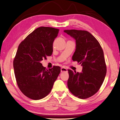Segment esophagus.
<instances>
[{"mask_svg": "<svg viewBox=\"0 0 120 120\" xmlns=\"http://www.w3.org/2000/svg\"><path fill=\"white\" fill-rule=\"evenodd\" d=\"M60 71H61V72H68V70L66 69V68H60Z\"/></svg>", "mask_w": 120, "mask_h": 120, "instance_id": "34e87169", "label": "esophagus"}]
</instances>
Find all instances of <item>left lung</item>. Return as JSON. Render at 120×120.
<instances>
[{
  "label": "left lung",
  "instance_id": "obj_1",
  "mask_svg": "<svg viewBox=\"0 0 120 120\" xmlns=\"http://www.w3.org/2000/svg\"><path fill=\"white\" fill-rule=\"evenodd\" d=\"M64 32L75 40L72 60L82 66L81 73L68 70V88L76 97L88 98L98 91L106 74L103 49L97 39L87 31L66 30Z\"/></svg>",
  "mask_w": 120,
  "mask_h": 120
}]
</instances>
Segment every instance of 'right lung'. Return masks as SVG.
Listing matches in <instances>:
<instances>
[{
	"instance_id": "1",
	"label": "right lung",
	"mask_w": 120,
	"mask_h": 120,
	"mask_svg": "<svg viewBox=\"0 0 120 120\" xmlns=\"http://www.w3.org/2000/svg\"><path fill=\"white\" fill-rule=\"evenodd\" d=\"M58 32L53 27H39L19 45L14 70L19 89L29 98L39 100L48 95L60 73V66L47 70L41 63L52 55L53 42Z\"/></svg>"
}]
</instances>
